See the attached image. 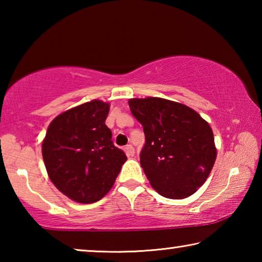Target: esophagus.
<instances>
[{
  "instance_id": "esophagus-1",
  "label": "esophagus",
  "mask_w": 262,
  "mask_h": 262,
  "mask_svg": "<svg viewBox=\"0 0 262 262\" xmlns=\"http://www.w3.org/2000/svg\"><path fill=\"white\" fill-rule=\"evenodd\" d=\"M125 151H126L128 157H133V156H134V154H135V149L132 144H128L125 147Z\"/></svg>"
}]
</instances>
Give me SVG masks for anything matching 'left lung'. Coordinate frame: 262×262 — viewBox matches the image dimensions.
Instances as JSON below:
<instances>
[{"label":"left lung","instance_id":"8db88e82","mask_svg":"<svg viewBox=\"0 0 262 262\" xmlns=\"http://www.w3.org/2000/svg\"><path fill=\"white\" fill-rule=\"evenodd\" d=\"M143 126L140 163L150 185L167 199L188 198L210 174L217 149L212 129L196 111L158 97L128 100Z\"/></svg>","mask_w":262,"mask_h":262}]
</instances>
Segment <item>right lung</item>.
<instances>
[{"label": "right lung", "instance_id": "add662e5", "mask_svg": "<svg viewBox=\"0 0 262 262\" xmlns=\"http://www.w3.org/2000/svg\"><path fill=\"white\" fill-rule=\"evenodd\" d=\"M110 103L94 99L53 119L42 141L47 174L55 187L78 203H94L113 187L126 154L114 147L105 125Z\"/></svg>", "mask_w": 262, "mask_h": 262}]
</instances>
